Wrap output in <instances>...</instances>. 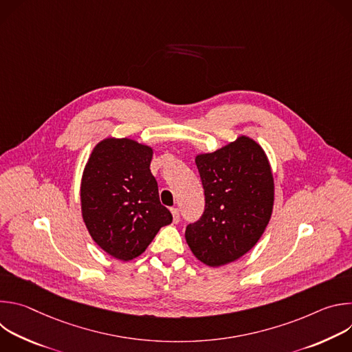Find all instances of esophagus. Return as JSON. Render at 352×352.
Listing matches in <instances>:
<instances>
[{
  "instance_id": "1",
  "label": "esophagus",
  "mask_w": 352,
  "mask_h": 352,
  "mask_svg": "<svg viewBox=\"0 0 352 352\" xmlns=\"http://www.w3.org/2000/svg\"><path fill=\"white\" fill-rule=\"evenodd\" d=\"M171 213H173V219H174V223H179V220H181V216H179V210H178V208H171Z\"/></svg>"
}]
</instances>
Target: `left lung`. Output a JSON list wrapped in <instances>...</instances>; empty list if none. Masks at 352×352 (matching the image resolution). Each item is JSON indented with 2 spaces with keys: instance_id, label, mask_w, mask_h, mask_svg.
<instances>
[{
  "instance_id": "left-lung-1",
  "label": "left lung",
  "mask_w": 352,
  "mask_h": 352,
  "mask_svg": "<svg viewBox=\"0 0 352 352\" xmlns=\"http://www.w3.org/2000/svg\"><path fill=\"white\" fill-rule=\"evenodd\" d=\"M205 190V210L186 226L193 255L217 267L239 259L269 224L274 182L263 148L246 136L196 157Z\"/></svg>"
}]
</instances>
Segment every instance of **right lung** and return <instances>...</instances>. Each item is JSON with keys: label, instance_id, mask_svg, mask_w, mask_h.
<instances>
[{"label": "right lung", "instance_id": "right-lung-1", "mask_svg": "<svg viewBox=\"0 0 352 352\" xmlns=\"http://www.w3.org/2000/svg\"><path fill=\"white\" fill-rule=\"evenodd\" d=\"M152 156V148L132 139H106L94 147L83 173L85 224L94 242L120 261L143 254L173 221L150 171Z\"/></svg>", "mask_w": 352, "mask_h": 352}]
</instances>
